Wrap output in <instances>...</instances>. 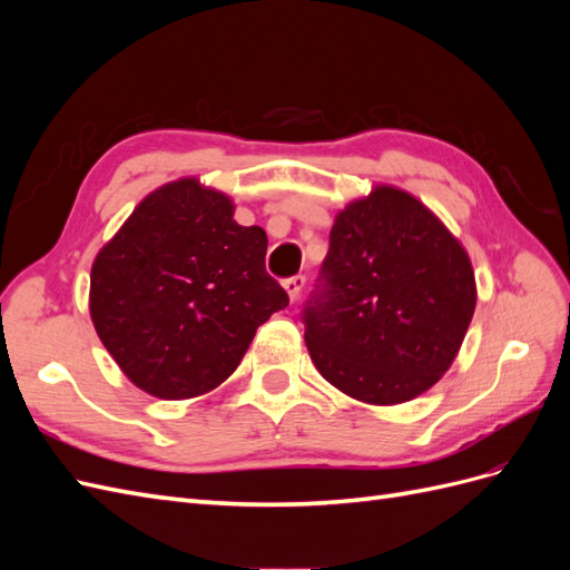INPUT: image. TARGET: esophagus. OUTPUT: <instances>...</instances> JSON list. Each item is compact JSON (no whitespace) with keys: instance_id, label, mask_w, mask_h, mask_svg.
Instances as JSON below:
<instances>
[{"instance_id":"1","label":"esophagus","mask_w":570,"mask_h":570,"mask_svg":"<svg viewBox=\"0 0 570 570\" xmlns=\"http://www.w3.org/2000/svg\"><path fill=\"white\" fill-rule=\"evenodd\" d=\"M304 283H306L304 275H292V278L283 281V287L287 289V295H289V299H292V302H297V297L302 295Z\"/></svg>"}]
</instances>
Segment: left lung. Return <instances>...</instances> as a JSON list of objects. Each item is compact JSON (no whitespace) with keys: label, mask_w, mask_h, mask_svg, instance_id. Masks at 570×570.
Returning <instances> with one entry per match:
<instances>
[{"label":"left lung","mask_w":570,"mask_h":570,"mask_svg":"<svg viewBox=\"0 0 570 570\" xmlns=\"http://www.w3.org/2000/svg\"><path fill=\"white\" fill-rule=\"evenodd\" d=\"M475 312L471 258L404 189L377 185L335 216L306 347L327 383L366 404H402L450 371Z\"/></svg>","instance_id":"obj_1"}]
</instances>
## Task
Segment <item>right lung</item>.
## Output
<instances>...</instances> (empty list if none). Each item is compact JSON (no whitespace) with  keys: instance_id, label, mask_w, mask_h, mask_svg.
<instances>
[{"instance_id":"add662e5","label":"right lung","mask_w":570,"mask_h":570,"mask_svg":"<svg viewBox=\"0 0 570 570\" xmlns=\"http://www.w3.org/2000/svg\"><path fill=\"white\" fill-rule=\"evenodd\" d=\"M230 197L197 178L147 195L99 249L95 331L130 381L161 400L212 392L256 327L289 304L266 273V233L233 220Z\"/></svg>"}]
</instances>
